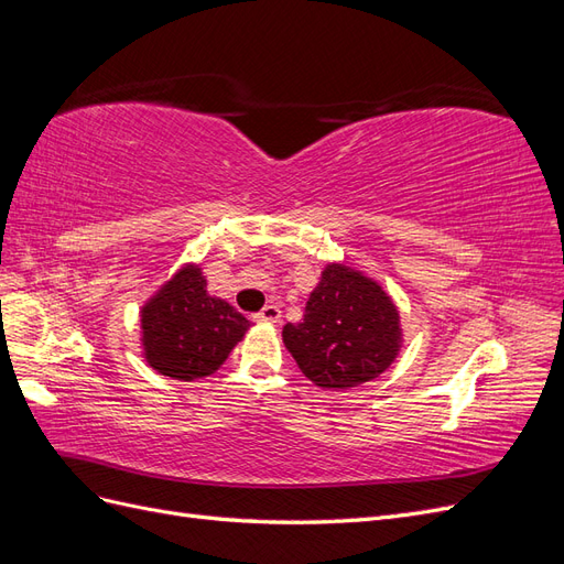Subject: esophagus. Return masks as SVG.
<instances>
[{"label": "esophagus", "mask_w": 564, "mask_h": 564, "mask_svg": "<svg viewBox=\"0 0 564 564\" xmlns=\"http://www.w3.org/2000/svg\"><path fill=\"white\" fill-rule=\"evenodd\" d=\"M280 317H282V311L278 305H265L263 311L253 315V322H280Z\"/></svg>", "instance_id": "esophagus-1"}]
</instances>
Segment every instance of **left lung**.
Returning a JSON list of instances; mask_svg holds the SVG:
<instances>
[{"label": "left lung", "mask_w": 564, "mask_h": 564, "mask_svg": "<svg viewBox=\"0 0 564 564\" xmlns=\"http://www.w3.org/2000/svg\"><path fill=\"white\" fill-rule=\"evenodd\" d=\"M286 350L315 386L348 390L373 381L402 346L400 311L379 282L344 263L322 270L299 324L282 329Z\"/></svg>", "instance_id": "left-lung-1"}]
</instances>
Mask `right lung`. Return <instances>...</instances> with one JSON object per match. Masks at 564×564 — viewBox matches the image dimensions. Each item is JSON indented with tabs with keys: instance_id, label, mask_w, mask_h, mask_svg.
<instances>
[{
	"instance_id": "1",
	"label": "right lung",
	"mask_w": 564,
	"mask_h": 564,
	"mask_svg": "<svg viewBox=\"0 0 564 564\" xmlns=\"http://www.w3.org/2000/svg\"><path fill=\"white\" fill-rule=\"evenodd\" d=\"M247 329L242 313L207 294L199 265L181 268L141 311L145 360L176 381L212 377Z\"/></svg>"
}]
</instances>
